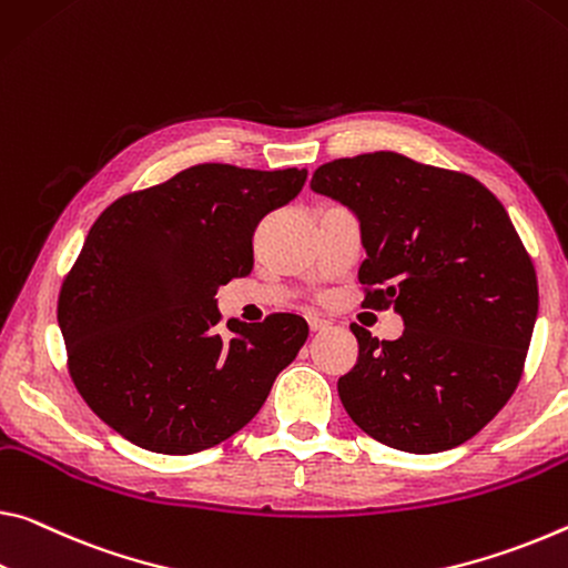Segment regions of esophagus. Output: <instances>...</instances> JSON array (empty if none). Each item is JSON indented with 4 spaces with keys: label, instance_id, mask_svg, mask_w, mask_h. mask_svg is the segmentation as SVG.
<instances>
[{
    "label": "esophagus",
    "instance_id": "esophagus-1",
    "mask_svg": "<svg viewBox=\"0 0 568 568\" xmlns=\"http://www.w3.org/2000/svg\"><path fill=\"white\" fill-rule=\"evenodd\" d=\"M308 326H311V331H326L331 326V321L321 318V316H308Z\"/></svg>",
    "mask_w": 568,
    "mask_h": 568
}]
</instances>
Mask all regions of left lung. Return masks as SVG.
<instances>
[{"instance_id":"obj_1","label":"left lung","mask_w":568,"mask_h":568,"mask_svg":"<svg viewBox=\"0 0 568 568\" xmlns=\"http://www.w3.org/2000/svg\"><path fill=\"white\" fill-rule=\"evenodd\" d=\"M311 189L362 222L364 303L404 321L397 341L351 326L348 417L404 453L463 445L516 392L538 316L536 270L506 206L478 179L394 151L323 164Z\"/></svg>"}]
</instances>
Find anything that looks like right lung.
Listing matches in <instances>:
<instances>
[{
	"label": "right lung",
	"instance_id": "add662e5",
	"mask_svg": "<svg viewBox=\"0 0 568 568\" xmlns=\"http://www.w3.org/2000/svg\"><path fill=\"white\" fill-rule=\"evenodd\" d=\"M308 171L200 164L115 200L62 283L58 323L80 397L129 443L192 455L235 435L298 356L308 323L273 313L217 331L220 285Z\"/></svg>",
	"mask_w": 568,
	"mask_h": 568
}]
</instances>
